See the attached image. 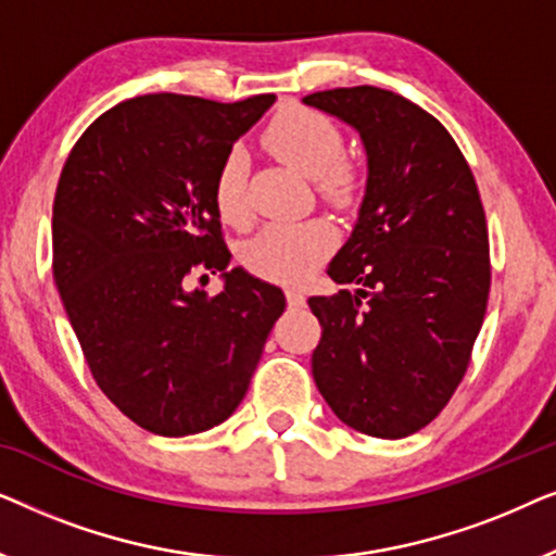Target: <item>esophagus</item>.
Masks as SVG:
<instances>
[{"label":"esophagus","instance_id":"obj_1","mask_svg":"<svg viewBox=\"0 0 556 556\" xmlns=\"http://www.w3.org/2000/svg\"><path fill=\"white\" fill-rule=\"evenodd\" d=\"M286 299H288V306H291V308H299V306H303V303H306V295H303L301 291H295V288H288Z\"/></svg>","mask_w":556,"mask_h":556}]
</instances>
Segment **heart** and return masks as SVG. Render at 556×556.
<instances>
[{
    "label": "heart",
    "instance_id": "b5f03b06",
    "mask_svg": "<svg viewBox=\"0 0 556 556\" xmlns=\"http://www.w3.org/2000/svg\"><path fill=\"white\" fill-rule=\"evenodd\" d=\"M265 147L293 169L314 179L316 192L337 207L359 200L364 177L352 159L344 156V131L321 111L286 109L263 134ZM212 197L219 217L242 225L248 210V154L230 149L217 166ZM337 242L333 227L324 219L306 223H270L242 245V263L263 278L299 280L329 255Z\"/></svg>",
    "mask_w": 556,
    "mask_h": 556
}]
</instances>
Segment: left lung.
I'll list each match as a JSON object with an SVG mask.
<instances>
[{
	"instance_id": "8db88e82",
	"label": "left lung",
	"mask_w": 556,
	"mask_h": 556,
	"mask_svg": "<svg viewBox=\"0 0 556 556\" xmlns=\"http://www.w3.org/2000/svg\"><path fill=\"white\" fill-rule=\"evenodd\" d=\"M367 149L359 219L329 263L349 283L308 306L321 324L314 379L341 422L405 438L458 390L491 291L489 227L473 172L435 116L375 86L311 93Z\"/></svg>"
}]
</instances>
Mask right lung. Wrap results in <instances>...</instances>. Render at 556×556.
Returning <instances> with one entry per match:
<instances>
[{
    "label": "right lung",
    "mask_w": 556,
    "mask_h": 556,
    "mask_svg": "<svg viewBox=\"0 0 556 556\" xmlns=\"http://www.w3.org/2000/svg\"><path fill=\"white\" fill-rule=\"evenodd\" d=\"M276 96H139L90 124L52 204V276L101 392L139 428L192 435L245 397L280 288L227 273L217 166ZM226 273L212 300L194 279Z\"/></svg>",
    "instance_id": "obj_1"
}]
</instances>
